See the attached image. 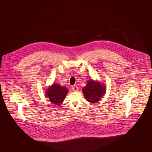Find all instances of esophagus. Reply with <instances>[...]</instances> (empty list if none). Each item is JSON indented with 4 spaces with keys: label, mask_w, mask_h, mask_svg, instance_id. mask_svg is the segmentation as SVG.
Wrapping results in <instances>:
<instances>
[{
    "label": "esophagus",
    "mask_w": 152,
    "mask_h": 152,
    "mask_svg": "<svg viewBox=\"0 0 152 152\" xmlns=\"http://www.w3.org/2000/svg\"><path fill=\"white\" fill-rule=\"evenodd\" d=\"M72 89L73 91H77L79 89V88L77 86H73L72 87Z\"/></svg>",
    "instance_id": "esophagus-1"
}]
</instances>
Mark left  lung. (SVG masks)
Masks as SVG:
<instances>
[{"label":"left lung","mask_w":152,"mask_h":152,"mask_svg":"<svg viewBox=\"0 0 152 152\" xmlns=\"http://www.w3.org/2000/svg\"><path fill=\"white\" fill-rule=\"evenodd\" d=\"M82 91L86 100L94 104L105 94L106 87L104 84L91 79L87 81V85L83 88Z\"/></svg>","instance_id":"obj_1"}]
</instances>
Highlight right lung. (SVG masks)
<instances>
[{
    "label": "right lung",
    "mask_w": 152,
    "mask_h": 152,
    "mask_svg": "<svg viewBox=\"0 0 152 152\" xmlns=\"http://www.w3.org/2000/svg\"><path fill=\"white\" fill-rule=\"evenodd\" d=\"M68 92L66 88L58 84H53L47 88L45 94L52 104L58 105L63 103Z\"/></svg>",
    "instance_id": "right-lung-1"
}]
</instances>
